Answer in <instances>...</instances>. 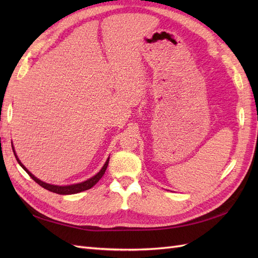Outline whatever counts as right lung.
Wrapping results in <instances>:
<instances>
[{
    "label": "right lung",
    "mask_w": 258,
    "mask_h": 258,
    "mask_svg": "<svg viewBox=\"0 0 258 258\" xmlns=\"http://www.w3.org/2000/svg\"><path fill=\"white\" fill-rule=\"evenodd\" d=\"M13 151H14V154H15V157H16L17 161L19 165L22 167V169L26 171V172L32 177V179H34V181L40 185L42 187H44L45 189H47L49 191H52V192H56V194H59V195H72V194H77V192H81V191H84V190H87V189H90L92 186H95L98 182L99 179L103 176V174L105 173V170L107 168V165H108V161H110V158H107V160L105 161L104 166L102 167V169H101L99 172L95 175L92 176L91 178H88L87 181L85 182H82V183H79V184H73V185H67V186H58V185H51V184H47L45 183L43 181H41V179H38L37 177H35L32 173L30 172V171L22 165L21 161L19 160V158L17 157L16 153H15V150L13 147Z\"/></svg>",
    "instance_id": "obj_1"
}]
</instances>
